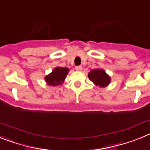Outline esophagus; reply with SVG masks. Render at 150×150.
<instances>
[{
    "label": "esophagus",
    "instance_id": "obj_1",
    "mask_svg": "<svg viewBox=\"0 0 150 150\" xmlns=\"http://www.w3.org/2000/svg\"><path fill=\"white\" fill-rule=\"evenodd\" d=\"M75 69H76V70H77V71H81V70H83V67H82V66H76Z\"/></svg>",
    "mask_w": 150,
    "mask_h": 150
}]
</instances>
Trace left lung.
Wrapping results in <instances>:
<instances>
[{"label":"left lung","mask_w":150,"mask_h":150,"mask_svg":"<svg viewBox=\"0 0 150 150\" xmlns=\"http://www.w3.org/2000/svg\"><path fill=\"white\" fill-rule=\"evenodd\" d=\"M88 77L93 83L100 87H105L111 82V78L103 69H93L88 74Z\"/></svg>","instance_id":"obj_1"}]
</instances>
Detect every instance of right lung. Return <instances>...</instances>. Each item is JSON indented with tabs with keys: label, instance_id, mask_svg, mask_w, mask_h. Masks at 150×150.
I'll return each mask as SVG.
<instances>
[{
	"label": "right lung",
	"instance_id": "right-lung-1",
	"mask_svg": "<svg viewBox=\"0 0 150 150\" xmlns=\"http://www.w3.org/2000/svg\"><path fill=\"white\" fill-rule=\"evenodd\" d=\"M69 72V69L66 67H57L52 70V72L45 77V82L48 85L58 86L64 83L66 76Z\"/></svg>",
	"mask_w": 150,
	"mask_h": 150
}]
</instances>
